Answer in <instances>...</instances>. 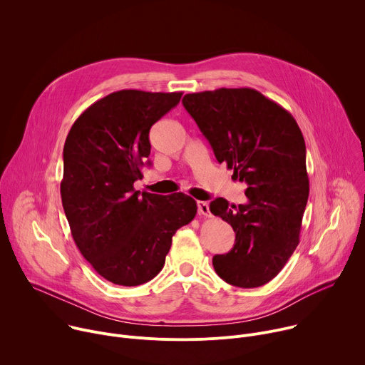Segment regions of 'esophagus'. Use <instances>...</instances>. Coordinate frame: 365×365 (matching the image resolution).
Wrapping results in <instances>:
<instances>
[{"label":"esophagus","instance_id":"obj_1","mask_svg":"<svg viewBox=\"0 0 365 365\" xmlns=\"http://www.w3.org/2000/svg\"><path fill=\"white\" fill-rule=\"evenodd\" d=\"M197 214L202 217H211V211H210V205L206 202L199 200L197 202Z\"/></svg>","mask_w":365,"mask_h":365}]
</instances>
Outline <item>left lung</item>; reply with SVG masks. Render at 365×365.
Here are the masks:
<instances>
[{"label": "left lung", "mask_w": 365, "mask_h": 365, "mask_svg": "<svg viewBox=\"0 0 365 365\" xmlns=\"http://www.w3.org/2000/svg\"><path fill=\"white\" fill-rule=\"evenodd\" d=\"M182 102L217 160L247 185L248 203L218 197L210 205L235 232L232 250L214 255V269L228 284L263 286L299 244L309 196L303 134L289 111L252 88L187 93Z\"/></svg>", "instance_id": "8db88e82"}]
</instances>
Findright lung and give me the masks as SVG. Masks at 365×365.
<instances>
[{
	"label": "right lung",
	"instance_id": "right-lung-1",
	"mask_svg": "<svg viewBox=\"0 0 365 365\" xmlns=\"http://www.w3.org/2000/svg\"><path fill=\"white\" fill-rule=\"evenodd\" d=\"M182 95L113 92L86 108L66 137L61 195L71 232L93 270L114 284L138 286L158 276L172 237L197 212L182 192L134 189L150 155L151 125Z\"/></svg>",
	"mask_w": 365,
	"mask_h": 365
}]
</instances>
